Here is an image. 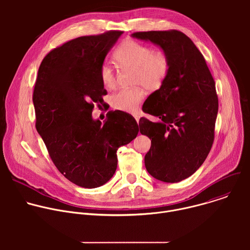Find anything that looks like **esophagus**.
<instances>
[{"label":"esophagus","instance_id":"1","mask_svg":"<svg viewBox=\"0 0 250 250\" xmlns=\"http://www.w3.org/2000/svg\"><path fill=\"white\" fill-rule=\"evenodd\" d=\"M133 118L135 119V121H136V122H137V124H138L139 119H140V115H139L138 113H135V114H133Z\"/></svg>","mask_w":250,"mask_h":250}]
</instances>
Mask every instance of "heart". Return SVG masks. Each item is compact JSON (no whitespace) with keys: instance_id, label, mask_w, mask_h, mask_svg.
<instances>
[{"instance_id":"obj_1","label":"heart","mask_w":250,"mask_h":250,"mask_svg":"<svg viewBox=\"0 0 250 250\" xmlns=\"http://www.w3.org/2000/svg\"><path fill=\"white\" fill-rule=\"evenodd\" d=\"M114 58L121 67L133 69V84L141 86L119 90L111 96V104L117 110L134 113L146 97L142 86L155 91L163 85L170 72V57L162 49L154 50L149 45L127 40L116 48ZM100 78L105 88L112 89L117 84L115 70L108 63L101 65Z\"/></svg>"}]
</instances>
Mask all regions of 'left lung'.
<instances>
[{
	"label": "left lung",
	"mask_w": 250,
	"mask_h": 250,
	"mask_svg": "<svg viewBox=\"0 0 250 250\" xmlns=\"http://www.w3.org/2000/svg\"><path fill=\"white\" fill-rule=\"evenodd\" d=\"M132 37L159 45L170 57L168 77L142 105L157 122L141 118L139 129L151 139L145 157L148 173L166 183L180 182L200 168L212 146L216 83L203 54L182 31H138Z\"/></svg>",
	"instance_id": "1"
}]
</instances>
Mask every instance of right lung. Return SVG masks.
Segmentation results:
<instances>
[{
  "label": "right lung",
  "mask_w": 250,
  "mask_h": 250,
  "mask_svg": "<svg viewBox=\"0 0 250 250\" xmlns=\"http://www.w3.org/2000/svg\"><path fill=\"white\" fill-rule=\"evenodd\" d=\"M122 34L109 30L53 48L34 84L35 127L59 172L83 188L108 182L118 166V148L138 133L136 121L125 112H110L104 125L92 118L94 104L108 93L100 67Z\"/></svg>",
  "instance_id": "obj_1"
}]
</instances>
